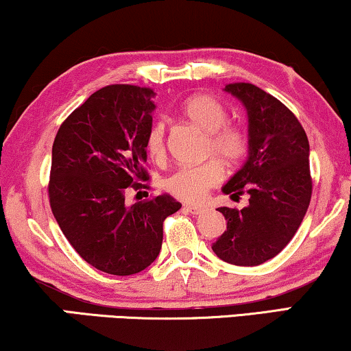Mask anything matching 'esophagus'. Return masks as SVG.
Wrapping results in <instances>:
<instances>
[{"instance_id":"obj_1","label":"esophagus","mask_w":351,"mask_h":351,"mask_svg":"<svg viewBox=\"0 0 351 351\" xmlns=\"http://www.w3.org/2000/svg\"><path fill=\"white\" fill-rule=\"evenodd\" d=\"M184 209L189 210L191 214H201L204 210L203 206H196V204H185Z\"/></svg>"}]
</instances>
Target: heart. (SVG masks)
Wrapping results in <instances>:
<instances>
[{
  "instance_id": "obj_1",
  "label": "heart",
  "mask_w": 351,
  "mask_h": 351,
  "mask_svg": "<svg viewBox=\"0 0 351 351\" xmlns=\"http://www.w3.org/2000/svg\"><path fill=\"white\" fill-rule=\"evenodd\" d=\"M184 118L208 134V153L228 166H237L249 152V137L243 128L228 123L227 110L210 95H191L182 105ZM147 152L155 161L166 155V132L162 123H155L147 134ZM223 167L219 161L177 169L165 182V189L177 198L199 203L208 191L223 180Z\"/></svg>"
}]
</instances>
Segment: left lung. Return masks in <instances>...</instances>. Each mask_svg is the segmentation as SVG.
<instances>
[{
	"label": "left lung",
	"instance_id": "1",
	"mask_svg": "<svg viewBox=\"0 0 351 351\" xmlns=\"http://www.w3.org/2000/svg\"><path fill=\"white\" fill-rule=\"evenodd\" d=\"M225 90L247 112L249 155L223 185L232 198L247 193L243 209L219 208L227 230L213 244L223 262L254 267L270 261L294 238L311 198L310 145L295 114L273 95L251 83Z\"/></svg>",
	"mask_w": 351,
	"mask_h": 351
}]
</instances>
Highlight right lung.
Here are the masks:
<instances>
[{"mask_svg": "<svg viewBox=\"0 0 351 351\" xmlns=\"http://www.w3.org/2000/svg\"><path fill=\"white\" fill-rule=\"evenodd\" d=\"M153 97L148 88L105 86L62 123L52 145V214L75 251L110 275L145 270L161 251L162 222L182 208L169 195L124 203L129 186L148 180Z\"/></svg>", "mask_w": 351, "mask_h": 351, "instance_id": "right-lung-1", "label": "right lung"}]
</instances>
